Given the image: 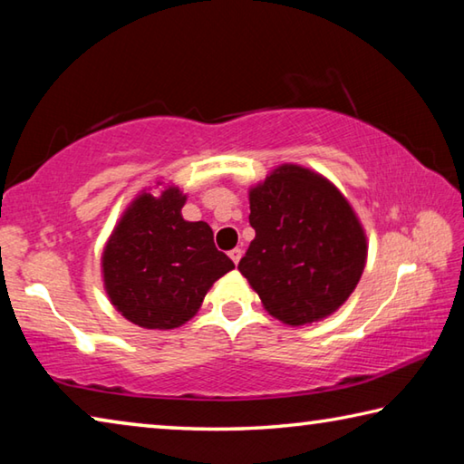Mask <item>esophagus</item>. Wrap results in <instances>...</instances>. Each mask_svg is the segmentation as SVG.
Returning <instances> with one entry per match:
<instances>
[{"instance_id": "1", "label": "esophagus", "mask_w": 464, "mask_h": 464, "mask_svg": "<svg viewBox=\"0 0 464 464\" xmlns=\"http://www.w3.org/2000/svg\"><path fill=\"white\" fill-rule=\"evenodd\" d=\"M241 256H243V249H239V247H235V249L229 251V257L233 260V264H239Z\"/></svg>"}]
</instances>
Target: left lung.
<instances>
[{
	"label": "left lung",
	"instance_id": "obj_1",
	"mask_svg": "<svg viewBox=\"0 0 464 464\" xmlns=\"http://www.w3.org/2000/svg\"><path fill=\"white\" fill-rule=\"evenodd\" d=\"M256 237L239 272L272 317L293 327L317 324L348 301L362 276L364 227L334 182L282 163L249 188Z\"/></svg>",
	"mask_w": 464,
	"mask_h": 464
}]
</instances>
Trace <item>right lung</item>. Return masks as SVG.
Wrapping results in <instances>:
<instances>
[{"label":"right lung","mask_w":464,"mask_h":464,"mask_svg":"<svg viewBox=\"0 0 464 464\" xmlns=\"http://www.w3.org/2000/svg\"><path fill=\"white\" fill-rule=\"evenodd\" d=\"M124 208L102 251V280L114 309L143 329H176L198 313L215 282L235 268L213 229L186 221L188 196L157 182Z\"/></svg>","instance_id":"right-lung-1"}]
</instances>
